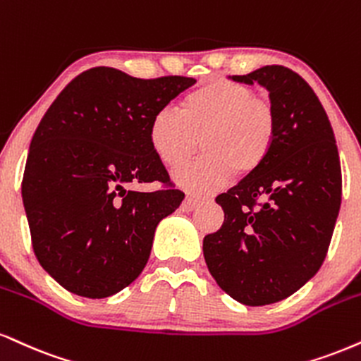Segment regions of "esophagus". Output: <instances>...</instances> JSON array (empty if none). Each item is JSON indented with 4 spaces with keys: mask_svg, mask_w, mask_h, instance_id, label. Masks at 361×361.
<instances>
[{
    "mask_svg": "<svg viewBox=\"0 0 361 361\" xmlns=\"http://www.w3.org/2000/svg\"><path fill=\"white\" fill-rule=\"evenodd\" d=\"M200 203H202V202H200L198 198L186 197L183 200V203H181V210H183V212H192V210H195V208L200 205Z\"/></svg>",
    "mask_w": 361,
    "mask_h": 361,
    "instance_id": "34e87169",
    "label": "esophagus"
}]
</instances>
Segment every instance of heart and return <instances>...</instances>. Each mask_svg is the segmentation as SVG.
Listing matches in <instances>:
<instances>
[{"label": "heart", "instance_id": "obj_1", "mask_svg": "<svg viewBox=\"0 0 361 361\" xmlns=\"http://www.w3.org/2000/svg\"><path fill=\"white\" fill-rule=\"evenodd\" d=\"M149 145L166 168H178L198 151L197 163L173 175L176 185L207 195L232 176L254 175L267 161L277 137V114L271 102L255 97L250 87L212 80L183 99V111L159 107L151 117Z\"/></svg>", "mask_w": 361, "mask_h": 361}]
</instances>
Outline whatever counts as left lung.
<instances>
[{
    "instance_id": "left-lung-1",
    "label": "left lung",
    "mask_w": 361,
    "mask_h": 361,
    "mask_svg": "<svg viewBox=\"0 0 361 361\" xmlns=\"http://www.w3.org/2000/svg\"><path fill=\"white\" fill-rule=\"evenodd\" d=\"M228 79L266 87L277 137L262 168L215 198L225 219L203 238V255L230 298L266 306L301 289L326 257L341 205L340 156L326 111L299 73L266 65Z\"/></svg>"
}]
</instances>
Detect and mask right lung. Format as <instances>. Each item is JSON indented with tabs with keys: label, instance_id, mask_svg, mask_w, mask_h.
Instances as JSON below:
<instances>
[{
	"label": "right lung",
	"instance_id": "1",
	"mask_svg": "<svg viewBox=\"0 0 361 361\" xmlns=\"http://www.w3.org/2000/svg\"><path fill=\"white\" fill-rule=\"evenodd\" d=\"M195 82L95 67L65 87L42 117L21 197L35 255L62 288L102 299L142 272L156 227L185 195L169 185L156 192L128 186L168 184L147 137L151 117Z\"/></svg>",
	"mask_w": 361,
	"mask_h": 361
}]
</instances>
